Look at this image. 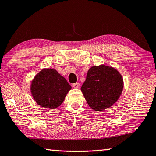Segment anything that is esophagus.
Listing matches in <instances>:
<instances>
[{"mask_svg":"<svg viewBox=\"0 0 156 156\" xmlns=\"http://www.w3.org/2000/svg\"><path fill=\"white\" fill-rule=\"evenodd\" d=\"M72 86L74 88H78V87H79V84H78V83H74V84H72Z\"/></svg>","mask_w":156,"mask_h":156,"instance_id":"1","label":"esophagus"}]
</instances>
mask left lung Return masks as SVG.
I'll return each instance as SVG.
<instances>
[{"label": "left lung", "mask_w": 156, "mask_h": 156, "mask_svg": "<svg viewBox=\"0 0 156 156\" xmlns=\"http://www.w3.org/2000/svg\"><path fill=\"white\" fill-rule=\"evenodd\" d=\"M124 87L118 70L104 64L88 69L81 91L88 105L94 111H104L117 101Z\"/></svg>", "instance_id": "left-lung-1"}]
</instances>
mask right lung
<instances>
[{"label":"right lung","instance_id":"1","mask_svg":"<svg viewBox=\"0 0 156 156\" xmlns=\"http://www.w3.org/2000/svg\"><path fill=\"white\" fill-rule=\"evenodd\" d=\"M72 87L56 69L44 68L31 82L30 92L36 103L44 108L54 109L62 104Z\"/></svg>","mask_w":156,"mask_h":156}]
</instances>
